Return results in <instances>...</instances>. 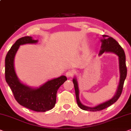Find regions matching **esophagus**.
I'll use <instances>...</instances> for the list:
<instances>
[{"instance_id":"obj_1","label":"esophagus","mask_w":131,"mask_h":131,"mask_svg":"<svg viewBox=\"0 0 131 131\" xmlns=\"http://www.w3.org/2000/svg\"><path fill=\"white\" fill-rule=\"evenodd\" d=\"M74 72L72 71H68V72L66 73V76L68 78H70V77H72L74 76Z\"/></svg>"}]
</instances>
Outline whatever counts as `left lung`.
Wrapping results in <instances>:
<instances>
[{
  "mask_svg": "<svg viewBox=\"0 0 131 131\" xmlns=\"http://www.w3.org/2000/svg\"><path fill=\"white\" fill-rule=\"evenodd\" d=\"M102 36H103V39H101L102 46H101V50L99 55H101L104 52H112V53L116 54L119 57V68L120 73L119 85H118V88L116 95L110 100L108 101L107 102H104V103L99 104L96 107H88L83 105L80 102L79 99V90H78L77 81L76 78H74L72 81L73 83H74L75 92L77 102L78 105L79 106L80 108L83 110L90 111H101L110 107V106L114 104V102H116L120 97V95H121L125 78L126 77L127 68L126 65V57H125L124 50L114 38L108 35H102Z\"/></svg>",
  "mask_w": 131,
  "mask_h": 131,
  "instance_id": "obj_1",
  "label": "left lung"
}]
</instances>
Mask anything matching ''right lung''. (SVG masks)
I'll use <instances>...</instances> for the list:
<instances>
[{"label": "right lung", "instance_id": "add662e5", "mask_svg": "<svg viewBox=\"0 0 131 131\" xmlns=\"http://www.w3.org/2000/svg\"><path fill=\"white\" fill-rule=\"evenodd\" d=\"M30 36L18 39L9 50L5 57V79L14 96L21 105L38 112H45L54 107L57 90L67 80L65 76L50 80L38 89H31L21 83L15 74L14 59L20 45L37 42Z\"/></svg>", "mask_w": 131, "mask_h": 131}]
</instances>
